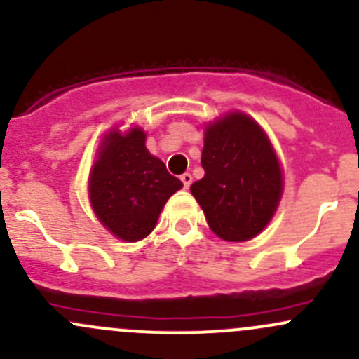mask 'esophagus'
<instances>
[{
  "label": "esophagus",
  "mask_w": 359,
  "mask_h": 359,
  "mask_svg": "<svg viewBox=\"0 0 359 359\" xmlns=\"http://www.w3.org/2000/svg\"><path fill=\"white\" fill-rule=\"evenodd\" d=\"M180 180H182V184H184V187H189L191 184H193V175H191V173H184L182 177H180Z\"/></svg>",
  "instance_id": "obj_1"
}]
</instances>
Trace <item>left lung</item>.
I'll use <instances>...</instances> for the list:
<instances>
[{"mask_svg": "<svg viewBox=\"0 0 359 359\" xmlns=\"http://www.w3.org/2000/svg\"><path fill=\"white\" fill-rule=\"evenodd\" d=\"M205 177L191 193L210 229L227 241H247L273 219L283 191L280 163L260 126L241 112L208 125L201 153Z\"/></svg>", "mask_w": 359, "mask_h": 359, "instance_id": "8db88e82", "label": "left lung"}]
</instances>
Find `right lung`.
Listing matches in <instances>:
<instances>
[{"mask_svg": "<svg viewBox=\"0 0 359 359\" xmlns=\"http://www.w3.org/2000/svg\"><path fill=\"white\" fill-rule=\"evenodd\" d=\"M180 187L165 163L146 149V133L132 128L104 139L88 189L100 222L119 240L139 241L154 229L166 200Z\"/></svg>", "mask_w": 359, "mask_h": 359, "instance_id": "1", "label": "right lung"}]
</instances>
